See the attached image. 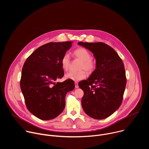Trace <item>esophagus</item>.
<instances>
[{"label": "esophagus", "instance_id": "34e87169", "mask_svg": "<svg viewBox=\"0 0 149 149\" xmlns=\"http://www.w3.org/2000/svg\"><path fill=\"white\" fill-rule=\"evenodd\" d=\"M75 87L76 88H78L79 87V86H78V82H75Z\"/></svg>", "mask_w": 149, "mask_h": 149}]
</instances>
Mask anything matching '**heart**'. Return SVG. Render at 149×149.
Instances as JSON below:
<instances>
[{
    "label": "heart",
    "instance_id": "heart-1",
    "mask_svg": "<svg viewBox=\"0 0 149 149\" xmlns=\"http://www.w3.org/2000/svg\"><path fill=\"white\" fill-rule=\"evenodd\" d=\"M74 56L82 61L80 65V69H84L88 72H93L95 68V63L91 58L90 52L84 48H79L75 49L74 52ZM61 66L63 70L67 71L70 64V58L68 54L63 55L61 61ZM87 74L84 70H81L78 72L70 71L65 74V78L74 81H79L86 77Z\"/></svg>",
    "mask_w": 149,
    "mask_h": 149
}]
</instances>
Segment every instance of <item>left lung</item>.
Segmentation results:
<instances>
[{
  "label": "left lung",
  "instance_id": "obj_1",
  "mask_svg": "<svg viewBox=\"0 0 149 149\" xmlns=\"http://www.w3.org/2000/svg\"><path fill=\"white\" fill-rule=\"evenodd\" d=\"M78 44L92 52L96 60V68L90 77L78 84L84 93L82 109L93 118L104 119L121 104L127 81L124 63L116 51L103 42Z\"/></svg>",
  "mask_w": 149,
  "mask_h": 149
}]
</instances>
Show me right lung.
I'll use <instances>...</instances> for the list:
<instances>
[{
  "instance_id": "1",
  "label": "right lung",
  "mask_w": 149,
  "mask_h": 149,
  "mask_svg": "<svg viewBox=\"0 0 149 149\" xmlns=\"http://www.w3.org/2000/svg\"><path fill=\"white\" fill-rule=\"evenodd\" d=\"M72 43L49 42L36 49L24 63L20 89L27 109L40 120L58 117L65 108L67 93L75 88L71 79L55 82L64 75L61 61Z\"/></svg>"
}]
</instances>
